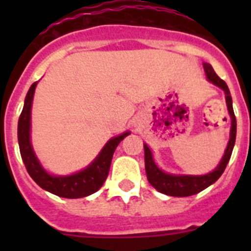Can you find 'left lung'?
Segmentation results:
<instances>
[{
	"label": "left lung",
	"mask_w": 251,
	"mask_h": 251,
	"mask_svg": "<svg viewBox=\"0 0 251 251\" xmlns=\"http://www.w3.org/2000/svg\"><path fill=\"white\" fill-rule=\"evenodd\" d=\"M203 70H205L206 77L210 83L214 85L219 86L220 89L225 93L226 105L229 110L230 118H231V128H230V139L226 146L225 153H224L223 158L220 163L216 166L215 170L208 172L206 175L201 176H192V175H174L167 174L165 171H162L158 166L156 165L154 158H153V153L151 148L147 145H143L145 147V163H146V174H147L148 182L156 188L157 191L161 194L168 195V196L175 197H186L196 195L201 192L202 190L207 188L215 183L217 179L220 178L223 172L225 171L226 165L229 163L230 157H231L232 150L235 146V138H236V118H235L234 109H232V99L230 90L226 85L223 79L217 76L216 73L210 64L203 63Z\"/></svg>",
	"instance_id": "1"
}]
</instances>
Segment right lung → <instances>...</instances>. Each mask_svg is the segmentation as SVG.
Instances as JSON below:
<instances>
[{
  "instance_id": "right-lung-1",
  "label": "right lung",
  "mask_w": 251,
  "mask_h": 251,
  "mask_svg": "<svg viewBox=\"0 0 251 251\" xmlns=\"http://www.w3.org/2000/svg\"><path fill=\"white\" fill-rule=\"evenodd\" d=\"M36 85L37 81L30 86L26 94L24 109L20 115L19 126H17L20 153H21L22 161L25 163L28 175L40 187L56 196L65 197V199H80V197L94 194L105 182L115 148L118 147L121 141L130 134V132L127 130L119 136L110 138L105 143L103 150L99 152L98 156L95 157L94 161L84 170L73 175H68V176H56V175L49 174L37 159L30 138L31 106H32Z\"/></svg>"
}]
</instances>
